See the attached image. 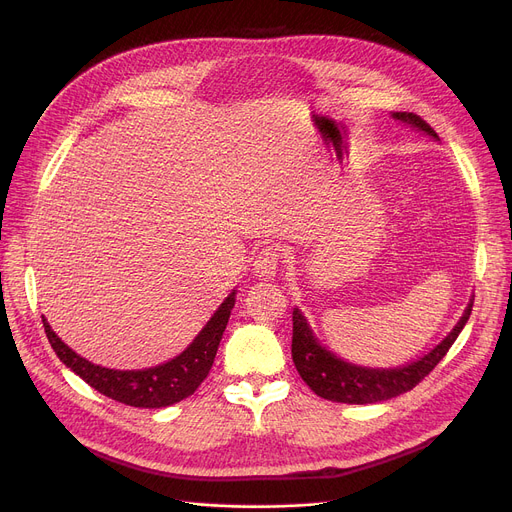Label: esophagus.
<instances>
[{"instance_id":"obj_1","label":"esophagus","mask_w":512,"mask_h":512,"mask_svg":"<svg viewBox=\"0 0 512 512\" xmlns=\"http://www.w3.org/2000/svg\"><path fill=\"white\" fill-rule=\"evenodd\" d=\"M280 259H282V253L278 247H265L257 253L255 261H253V270L259 278L263 280H270L276 276L278 267H280Z\"/></svg>"}]
</instances>
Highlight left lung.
Here are the masks:
<instances>
[{"mask_svg": "<svg viewBox=\"0 0 512 512\" xmlns=\"http://www.w3.org/2000/svg\"><path fill=\"white\" fill-rule=\"evenodd\" d=\"M392 118L411 124L413 128H419L427 132L429 137L438 139L436 130L429 126L423 118L411 112H394ZM473 301L465 309L459 324L454 330L434 348L432 353H427L419 361H413L411 365L396 367V369H367L357 367L353 363H346L338 359L334 353L326 351L324 346L317 342L313 336L307 319L299 309L292 311V361L297 367L303 382L321 398L332 402H346V405H373V402L390 400L398 394H405L413 390L419 382L425 380L448 353V348L459 338L461 330L465 328L467 319L471 315Z\"/></svg>", "mask_w": 512, "mask_h": 512, "instance_id": "1", "label": "left lung"}]
</instances>
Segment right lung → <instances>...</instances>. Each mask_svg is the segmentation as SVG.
<instances>
[{
  "label": "right lung",
  "mask_w": 512,
  "mask_h": 512,
  "mask_svg": "<svg viewBox=\"0 0 512 512\" xmlns=\"http://www.w3.org/2000/svg\"><path fill=\"white\" fill-rule=\"evenodd\" d=\"M234 301L236 292L228 294V299L213 313V317L207 321V326L199 332V336L184 353H180L178 357L164 365L141 371H118L93 365L91 361L76 355L68 344H64L62 338H58V334L49 328L45 317L43 328L51 348L56 351L60 361L66 367H70L76 375H80L91 388L105 394L107 398L124 402L128 407L161 409L191 396L207 378L215 353H218L222 334L228 326Z\"/></svg>",
  "instance_id": "right-lung-1"
}]
</instances>
